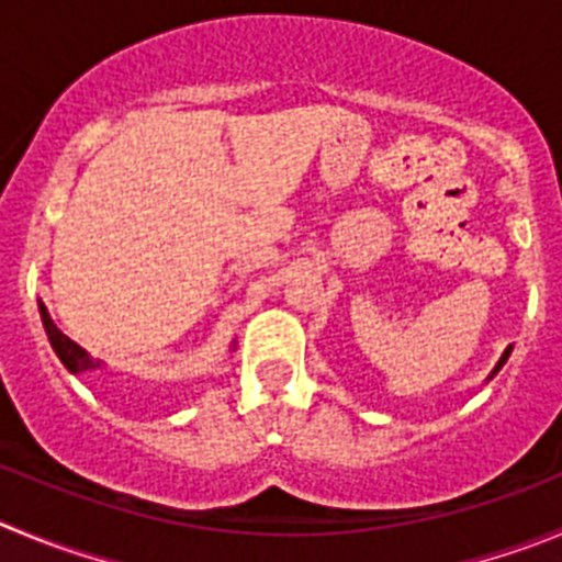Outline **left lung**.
I'll return each mask as SVG.
<instances>
[{
	"mask_svg": "<svg viewBox=\"0 0 562 562\" xmlns=\"http://www.w3.org/2000/svg\"><path fill=\"white\" fill-rule=\"evenodd\" d=\"M507 355H510V349H507V352H505V358H502V360H499V366H502V363H505V360H507ZM499 366H496V369H499Z\"/></svg>",
	"mask_w": 562,
	"mask_h": 562,
	"instance_id": "obj_1",
	"label": "left lung"
}]
</instances>
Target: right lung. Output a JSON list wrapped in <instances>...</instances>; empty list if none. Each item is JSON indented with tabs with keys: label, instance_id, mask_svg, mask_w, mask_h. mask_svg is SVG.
Instances as JSON below:
<instances>
[{
	"label": "right lung",
	"instance_id": "obj_1",
	"mask_svg": "<svg viewBox=\"0 0 562 562\" xmlns=\"http://www.w3.org/2000/svg\"><path fill=\"white\" fill-rule=\"evenodd\" d=\"M41 322H44V329L46 335H49V344L52 349H55V355L60 358V363L66 366L71 374H80V371H93V369H102V363L99 360H93L91 355L86 352V349H80V346L75 344L71 338H66V335L60 333V329L52 324L49 313H46V307L41 305Z\"/></svg>",
	"mask_w": 562,
	"mask_h": 562
}]
</instances>
